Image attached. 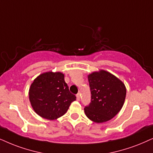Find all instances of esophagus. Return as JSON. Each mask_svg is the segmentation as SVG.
<instances>
[{
  "instance_id": "1",
  "label": "esophagus",
  "mask_w": 153,
  "mask_h": 153,
  "mask_svg": "<svg viewBox=\"0 0 153 153\" xmlns=\"http://www.w3.org/2000/svg\"><path fill=\"white\" fill-rule=\"evenodd\" d=\"M76 98H77V100H78V101H80V94H76Z\"/></svg>"
}]
</instances>
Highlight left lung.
Returning a JSON list of instances; mask_svg holds the SVG:
<instances>
[{
    "instance_id": "obj_1",
    "label": "left lung",
    "mask_w": 153,
    "mask_h": 153,
    "mask_svg": "<svg viewBox=\"0 0 153 153\" xmlns=\"http://www.w3.org/2000/svg\"><path fill=\"white\" fill-rule=\"evenodd\" d=\"M91 102L85 107L88 119L104 123L114 118L122 108L126 89L121 80L107 71L100 70L88 75Z\"/></svg>"
}]
</instances>
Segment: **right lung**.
Returning <instances> with one entry per match:
<instances>
[{"label": "right lung", "instance_id": "obj_1", "mask_svg": "<svg viewBox=\"0 0 153 153\" xmlns=\"http://www.w3.org/2000/svg\"><path fill=\"white\" fill-rule=\"evenodd\" d=\"M29 98L39 116L55 120L64 115L76 97L71 93L61 72H46L36 77L29 90Z\"/></svg>", "mask_w": 153, "mask_h": 153}]
</instances>
